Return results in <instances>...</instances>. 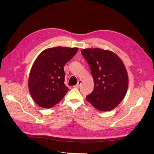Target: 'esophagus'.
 I'll list each match as a JSON object with an SVG mask.
<instances>
[{
	"label": "esophagus",
	"mask_w": 154,
	"mask_h": 154,
	"mask_svg": "<svg viewBox=\"0 0 154 154\" xmlns=\"http://www.w3.org/2000/svg\"><path fill=\"white\" fill-rule=\"evenodd\" d=\"M81 84H82V80H79V81H78V82H77V85H75L74 86V87L79 88L80 86V85H81Z\"/></svg>",
	"instance_id": "1"
}]
</instances>
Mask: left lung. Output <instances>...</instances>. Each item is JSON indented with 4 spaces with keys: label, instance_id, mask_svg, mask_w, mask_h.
<instances>
[{
    "label": "left lung",
    "instance_id": "8db88e82",
    "mask_svg": "<svg viewBox=\"0 0 154 154\" xmlns=\"http://www.w3.org/2000/svg\"><path fill=\"white\" fill-rule=\"evenodd\" d=\"M82 54L90 67L94 82L93 92L86 97L100 111H110L125 97L128 85L123 62L115 53L101 48H85Z\"/></svg>",
    "mask_w": 154,
    "mask_h": 154
}]
</instances>
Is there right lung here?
<instances>
[{
	"instance_id": "obj_1",
	"label": "right lung",
	"mask_w": 154,
	"mask_h": 154,
	"mask_svg": "<svg viewBox=\"0 0 154 154\" xmlns=\"http://www.w3.org/2000/svg\"><path fill=\"white\" fill-rule=\"evenodd\" d=\"M78 49L56 47L38 55L32 65L28 82L30 94L38 106L49 109L64 97L69 88L64 84L63 67Z\"/></svg>"
}]
</instances>
